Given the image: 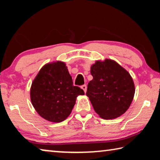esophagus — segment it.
<instances>
[{
  "label": "esophagus",
  "mask_w": 160,
  "mask_h": 160,
  "mask_svg": "<svg viewBox=\"0 0 160 160\" xmlns=\"http://www.w3.org/2000/svg\"><path fill=\"white\" fill-rule=\"evenodd\" d=\"M81 88L82 89V90H84V92H86V91H87V85H84L81 86Z\"/></svg>",
  "instance_id": "obj_1"
}]
</instances>
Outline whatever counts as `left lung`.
Here are the masks:
<instances>
[{
    "label": "left lung",
    "mask_w": 160,
    "mask_h": 160,
    "mask_svg": "<svg viewBox=\"0 0 160 160\" xmlns=\"http://www.w3.org/2000/svg\"><path fill=\"white\" fill-rule=\"evenodd\" d=\"M93 79L86 95L100 117L113 119L125 113L135 94V85L129 72L116 61H97L91 66Z\"/></svg>",
    "instance_id": "8db88e82"
}]
</instances>
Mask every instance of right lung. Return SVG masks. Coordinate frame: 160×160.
Wrapping results in <instances>:
<instances>
[{
	"label": "right lung",
	"mask_w": 160,
	"mask_h": 160,
	"mask_svg": "<svg viewBox=\"0 0 160 160\" xmlns=\"http://www.w3.org/2000/svg\"><path fill=\"white\" fill-rule=\"evenodd\" d=\"M85 94L74 86L66 63L56 61L44 65L32 83L30 99L37 112L46 120L59 123L72 112L78 96Z\"/></svg>",
	"instance_id": "add662e5"
}]
</instances>
